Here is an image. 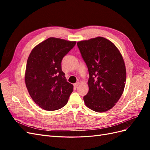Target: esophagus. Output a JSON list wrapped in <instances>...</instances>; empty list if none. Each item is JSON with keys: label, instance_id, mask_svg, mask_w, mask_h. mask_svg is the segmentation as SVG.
Returning a JSON list of instances; mask_svg holds the SVG:
<instances>
[{"label": "esophagus", "instance_id": "34e87169", "mask_svg": "<svg viewBox=\"0 0 150 150\" xmlns=\"http://www.w3.org/2000/svg\"><path fill=\"white\" fill-rule=\"evenodd\" d=\"M79 85V82H77L76 83H75L74 84V87H78V86Z\"/></svg>", "mask_w": 150, "mask_h": 150}]
</instances>
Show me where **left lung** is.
<instances>
[{
	"label": "left lung",
	"mask_w": 150,
	"mask_h": 150,
	"mask_svg": "<svg viewBox=\"0 0 150 150\" xmlns=\"http://www.w3.org/2000/svg\"><path fill=\"white\" fill-rule=\"evenodd\" d=\"M77 44L89 74V91L83 98L86 106L98 112L107 111L123 93L126 78L123 58L115 45L104 38L81 40Z\"/></svg>",
	"instance_id": "obj_1"
}]
</instances>
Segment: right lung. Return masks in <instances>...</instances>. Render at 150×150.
Returning <instances> with one entry per match:
<instances>
[{
  "instance_id": "right-lung-1",
  "label": "right lung",
  "mask_w": 150,
  "mask_h": 150,
  "mask_svg": "<svg viewBox=\"0 0 150 150\" xmlns=\"http://www.w3.org/2000/svg\"><path fill=\"white\" fill-rule=\"evenodd\" d=\"M76 44L49 38L35 46L29 54L25 83L31 98L43 110L55 111L68 101L73 85L67 82L61 61Z\"/></svg>"
}]
</instances>
